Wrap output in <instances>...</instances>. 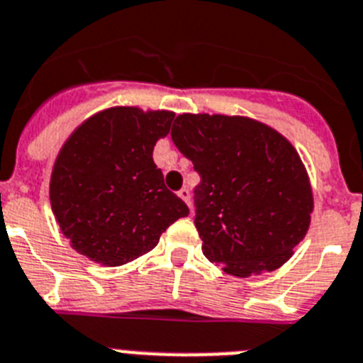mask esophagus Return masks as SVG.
<instances>
[{
  "mask_svg": "<svg viewBox=\"0 0 363 363\" xmlns=\"http://www.w3.org/2000/svg\"><path fill=\"white\" fill-rule=\"evenodd\" d=\"M179 197H181V199L184 201V203H186V205L191 208V194H190V190H188V188H182V190L179 191Z\"/></svg>",
  "mask_w": 363,
  "mask_h": 363,
  "instance_id": "obj_1",
  "label": "esophagus"
}]
</instances>
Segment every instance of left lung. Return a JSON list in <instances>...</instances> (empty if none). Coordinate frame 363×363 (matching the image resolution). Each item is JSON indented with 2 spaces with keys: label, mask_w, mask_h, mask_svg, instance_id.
Segmentation results:
<instances>
[{
  "label": "left lung",
  "mask_w": 363,
  "mask_h": 363,
  "mask_svg": "<svg viewBox=\"0 0 363 363\" xmlns=\"http://www.w3.org/2000/svg\"><path fill=\"white\" fill-rule=\"evenodd\" d=\"M177 149L199 173L197 233L210 262L234 277L273 271L308 230V175L294 145L242 116H177Z\"/></svg>",
  "instance_id": "8db88e82"
}]
</instances>
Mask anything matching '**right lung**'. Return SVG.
Masks as SVG:
<instances>
[{
  "label": "right lung",
  "instance_id": "add662e5",
  "mask_svg": "<svg viewBox=\"0 0 363 363\" xmlns=\"http://www.w3.org/2000/svg\"><path fill=\"white\" fill-rule=\"evenodd\" d=\"M173 112L114 106L84 121L60 149L51 175V208L73 249L105 266L149 252L160 234L190 214L153 162Z\"/></svg>",
  "mask_w": 363,
  "mask_h": 363
}]
</instances>
